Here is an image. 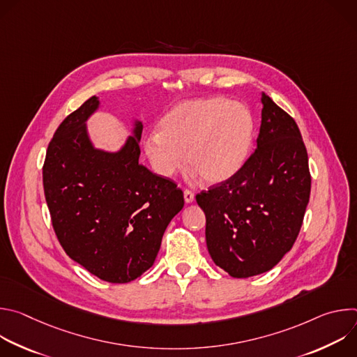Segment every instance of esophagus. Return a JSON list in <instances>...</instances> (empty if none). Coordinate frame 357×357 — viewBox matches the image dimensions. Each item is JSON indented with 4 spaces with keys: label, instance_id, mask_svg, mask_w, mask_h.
<instances>
[{
    "label": "esophagus",
    "instance_id": "esophagus-1",
    "mask_svg": "<svg viewBox=\"0 0 357 357\" xmlns=\"http://www.w3.org/2000/svg\"><path fill=\"white\" fill-rule=\"evenodd\" d=\"M183 199H185V202H186V203H192V202L195 200V195H193V192H190V190L185 189V190H183Z\"/></svg>",
    "mask_w": 357,
    "mask_h": 357
}]
</instances>
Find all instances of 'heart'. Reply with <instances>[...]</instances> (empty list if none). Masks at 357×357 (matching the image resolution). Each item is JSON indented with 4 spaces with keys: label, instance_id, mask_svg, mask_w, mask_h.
<instances>
[{
    "label": "heart",
    "instance_id": "1",
    "mask_svg": "<svg viewBox=\"0 0 357 357\" xmlns=\"http://www.w3.org/2000/svg\"><path fill=\"white\" fill-rule=\"evenodd\" d=\"M256 137L251 110L225 97L186 100L164 114L144 139L148 162L158 176L172 178L185 161L209 185L234 178L245 165Z\"/></svg>",
    "mask_w": 357,
    "mask_h": 357
}]
</instances>
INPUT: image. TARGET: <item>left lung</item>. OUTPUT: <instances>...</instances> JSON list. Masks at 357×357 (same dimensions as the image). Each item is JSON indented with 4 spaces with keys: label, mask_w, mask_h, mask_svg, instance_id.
Here are the masks:
<instances>
[{
    "label": "left lung",
    "mask_w": 357,
    "mask_h": 357,
    "mask_svg": "<svg viewBox=\"0 0 357 357\" xmlns=\"http://www.w3.org/2000/svg\"><path fill=\"white\" fill-rule=\"evenodd\" d=\"M257 148L227 182L196 195L212 260L234 278L270 271L294 245L311 193L307 148L294 119L261 94Z\"/></svg>",
    "instance_id": "1"
}]
</instances>
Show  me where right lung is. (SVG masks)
Masks as SVG:
<instances>
[{
	"label": "right lung",
	"instance_id": "right-lung-1",
	"mask_svg": "<svg viewBox=\"0 0 357 357\" xmlns=\"http://www.w3.org/2000/svg\"><path fill=\"white\" fill-rule=\"evenodd\" d=\"M100 107L93 96L58 127L46 151L43 190L68 256L100 280L126 284L154 266L183 193L138 164L137 119L117 151L94 146L87 120Z\"/></svg>",
	"mask_w": 357,
	"mask_h": 357
}]
</instances>
